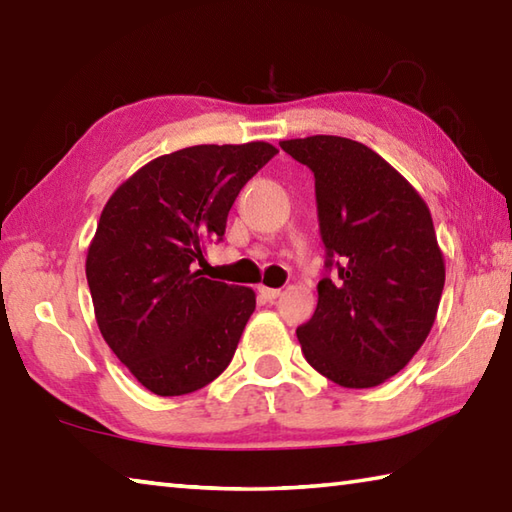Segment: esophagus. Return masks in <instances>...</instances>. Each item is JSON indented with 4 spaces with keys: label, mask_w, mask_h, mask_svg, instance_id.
Returning <instances> with one entry per match:
<instances>
[{
    "label": "esophagus",
    "mask_w": 512,
    "mask_h": 512,
    "mask_svg": "<svg viewBox=\"0 0 512 512\" xmlns=\"http://www.w3.org/2000/svg\"><path fill=\"white\" fill-rule=\"evenodd\" d=\"M259 293H262V297H264V300H268V302H273V300H277V297L282 295L280 288H268V286H259Z\"/></svg>",
    "instance_id": "1"
}]
</instances>
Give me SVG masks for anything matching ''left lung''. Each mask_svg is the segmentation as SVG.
Segmentation results:
<instances>
[{
    "mask_svg": "<svg viewBox=\"0 0 512 512\" xmlns=\"http://www.w3.org/2000/svg\"><path fill=\"white\" fill-rule=\"evenodd\" d=\"M315 176L331 277L297 327L309 365L336 385L367 389L398 374L439 311L445 262L432 215L412 183L367 145L342 136L280 143Z\"/></svg>",
    "mask_w": 512,
    "mask_h": 512,
    "instance_id": "left-lung-1",
    "label": "left lung"
}]
</instances>
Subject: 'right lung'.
Masks as SVG:
<instances>
[{
    "label": "right lung",
    "mask_w": 512,
    "mask_h": 512,
    "mask_svg": "<svg viewBox=\"0 0 512 512\" xmlns=\"http://www.w3.org/2000/svg\"><path fill=\"white\" fill-rule=\"evenodd\" d=\"M275 154L264 141L185 147L143 165L102 208L85 266L96 322L152 394L197 392L235 356L255 291L201 277L197 264Z\"/></svg>",
    "instance_id": "right-lung-1"
}]
</instances>
